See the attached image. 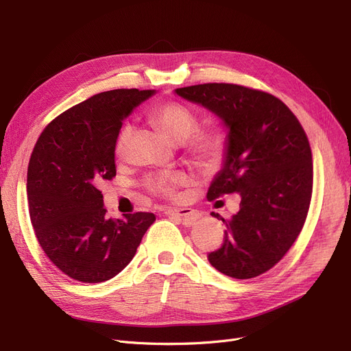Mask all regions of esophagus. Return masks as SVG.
<instances>
[{
	"label": "esophagus",
	"instance_id": "1",
	"mask_svg": "<svg viewBox=\"0 0 351 351\" xmlns=\"http://www.w3.org/2000/svg\"><path fill=\"white\" fill-rule=\"evenodd\" d=\"M165 214L182 218L184 224H186V226L195 224L197 219L199 218V213L195 211V210H192V208H166Z\"/></svg>",
	"mask_w": 351,
	"mask_h": 351
}]
</instances>
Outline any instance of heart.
<instances>
[{"mask_svg":"<svg viewBox=\"0 0 351 351\" xmlns=\"http://www.w3.org/2000/svg\"><path fill=\"white\" fill-rule=\"evenodd\" d=\"M149 120L163 132L173 143H185L186 152L198 165L205 167H213L221 160L226 138L224 134L217 128L195 131L198 125V117L189 107L180 102H165L156 106L147 114ZM133 127L124 124L120 130L115 141V150L119 154L124 153L130 137H132ZM188 178L179 172H163L156 173L146 179V186L149 191L163 197H173L178 186L185 185Z\"/></svg>","mask_w":351,"mask_h":351,"instance_id":"b5f03b06","label":"heart"}]
</instances>
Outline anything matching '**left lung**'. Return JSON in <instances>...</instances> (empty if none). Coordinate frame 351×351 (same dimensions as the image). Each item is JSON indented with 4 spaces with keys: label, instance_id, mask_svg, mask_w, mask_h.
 I'll list each match as a JSON object with an SVG mask.
<instances>
[{
    "label": "left lung",
    "instance_id": "obj_1",
    "mask_svg": "<svg viewBox=\"0 0 351 351\" xmlns=\"http://www.w3.org/2000/svg\"><path fill=\"white\" fill-rule=\"evenodd\" d=\"M175 93L214 112L228 130L223 167L206 198L240 193L241 202L231 219L221 218L224 243L208 261L230 278L262 275L287 254L306 219L313 154L304 128L279 98L263 90L202 84Z\"/></svg>",
    "mask_w": 351,
    "mask_h": 351
}]
</instances>
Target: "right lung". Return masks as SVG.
Returning <instances> with one entry per match:
<instances>
[{"label": "right lung", "mask_w": 351, "mask_h": 351, "mask_svg": "<svg viewBox=\"0 0 351 351\" xmlns=\"http://www.w3.org/2000/svg\"><path fill=\"white\" fill-rule=\"evenodd\" d=\"M154 89H112L62 112L38 137L27 171L30 219L59 270L84 283L106 282L132 262L154 214L107 218L101 180L115 176L123 120Z\"/></svg>", "instance_id": "add662e5"}]
</instances>
